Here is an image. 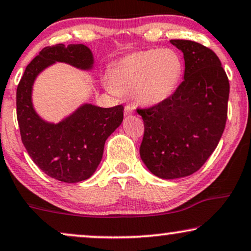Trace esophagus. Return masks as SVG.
Masks as SVG:
<instances>
[{
    "label": "esophagus",
    "mask_w": 251,
    "mask_h": 251,
    "mask_svg": "<svg viewBox=\"0 0 251 251\" xmlns=\"http://www.w3.org/2000/svg\"><path fill=\"white\" fill-rule=\"evenodd\" d=\"M133 112H134V110L131 106H128V105H127V106H125V110H124V114H125V116L133 114Z\"/></svg>",
    "instance_id": "34e87169"
}]
</instances>
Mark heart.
<instances>
[{
	"label": "heart",
	"instance_id": "obj_1",
	"mask_svg": "<svg viewBox=\"0 0 251 251\" xmlns=\"http://www.w3.org/2000/svg\"><path fill=\"white\" fill-rule=\"evenodd\" d=\"M182 75V58L175 50L135 51L114 63L106 87L112 95L131 92L139 106L153 107L174 95Z\"/></svg>",
	"mask_w": 251,
	"mask_h": 251
}]
</instances>
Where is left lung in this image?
Masks as SVG:
<instances>
[{"label":"left lung","mask_w":251,"mask_h":251,"mask_svg":"<svg viewBox=\"0 0 251 251\" xmlns=\"http://www.w3.org/2000/svg\"><path fill=\"white\" fill-rule=\"evenodd\" d=\"M185 59V75L170 99L147 110L140 156L160 179L188 176L202 167L225 131L229 80L219 57L193 41L172 39Z\"/></svg>","instance_id":"left-lung-1"}]
</instances>
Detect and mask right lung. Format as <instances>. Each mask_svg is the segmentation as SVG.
Wrapping results in <instances>:
<instances>
[{
  "label": "right lung",
  "instance_id": "obj_1",
  "mask_svg": "<svg viewBox=\"0 0 251 251\" xmlns=\"http://www.w3.org/2000/svg\"><path fill=\"white\" fill-rule=\"evenodd\" d=\"M56 63L92 71L95 57L84 44L44 48L26 66L17 86V122L24 147L38 168L53 179L75 183L89 179L98 168L105 141L123 123L124 107L85 102L58 123L43 119L35 110L32 90L39 74Z\"/></svg>",
  "mask_w": 251,
  "mask_h": 251
}]
</instances>
